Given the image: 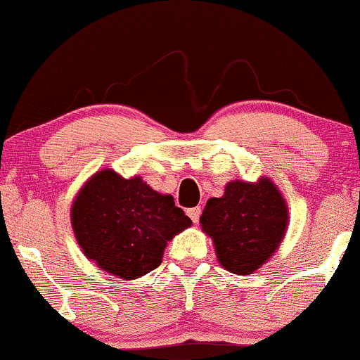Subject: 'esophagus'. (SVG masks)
I'll use <instances>...</instances> for the list:
<instances>
[{
  "instance_id": "esophagus-1",
  "label": "esophagus",
  "mask_w": 360,
  "mask_h": 360,
  "mask_svg": "<svg viewBox=\"0 0 360 360\" xmlns=\"http://www.w3.org/2000/svg\"><path fill=\"white\" fill-rule=\"evenodd\" d=\"M188 216L191 217V219H193V222L195 224V222L199 221V216H201V207L195 206V207L188 209Z\"/></svg>"
}]
</instances>
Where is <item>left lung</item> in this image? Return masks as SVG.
Listing matches in <instances>:
<instances>
[{"label":"left lung","instance_id":"1","mask_svg":"<svg viewBox=\"0 0 360 360\" xmlns=\"http://www.w3.org/2000/svg\"><path fill=\"white\" fill-rule=\"evenodd\" d=\"M226 271L248 276L277 252L289 226V207L271 177L234 179L221 198H211L199 217Z\"/></svg>","mask_w":360,"mask_h":360}]
</instances>
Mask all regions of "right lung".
<instances>
[{
	"label": "right lung",
	"mask_w": 360,
	"mask_h": 360,
	"mask_svg": "<svg viewBox=\"0 0 360 360\" xmlns=\"http://www.w3.org/2000/svg\"><path fill=\"white\" fill-rule=\"evenodd\" d=\"M71 226L81 251L108 274L133 281L156 269L165 249L193 221L171 194L154 191L141 176L99 169L71 204Z\"/></svg>",
	"instance_id": "1"
}]
</instances>
